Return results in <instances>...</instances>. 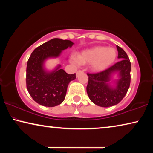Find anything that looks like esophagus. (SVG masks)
<instances>
[{"instance_id":"esophagus-1","label":"esophagus","mask_w":153,"mask_h":153,"mask_svg":"<svg viewBox=\"0 0 153 153\" xmlns=\"http://www.w3.org/2000/svg\"><path fill=\"white\" fill-rule=\"evenodd\" d=\"M82 71H81V70H79V71H77V73H76V76L77 77H78V76H79V75L80 74H82Z\"/></svg>"}]
</instances>
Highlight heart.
Segmentation results:
<instances>
[{
	"mask_svg": "<svg viewBox=\"0 0 153 153\" xmlns=\"http://www.w3.org/2000/svg\"><path fill=\"white\" fill-rule=\"evenodd\" d=\"M117 56L115 48L97 46L82 51L76 56H72L70 61L78 65H90V68L95 72H100L108 69L114 63Z\"/></svg>",
	"mask_w": 153,
	"mask_h": 153,
	"instance_id": "1",
	"label": "heart"
}]
</instances>
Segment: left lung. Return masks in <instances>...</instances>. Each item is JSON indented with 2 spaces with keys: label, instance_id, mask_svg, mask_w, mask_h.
Segmentation results:
<instances>
[{
  "label": "left lung",
  "instance_id": "left-lung-1",
  "mask_svg": "<svg viewBox=\"0 0 153 153\" xmlns=\"http://www.w3.org/2000/svg\"><path fill=\"white\" fill-rule=\"evenodd\" d=\"M120 61L98 74H88L87 94L90 100L99 107L117 105L125 97L130 85L131 63L126 53L117 45Z\"/></svg>",
  "mask_w": 153,
  "mask_h": 153
}]
</instances>
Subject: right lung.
Returning a JSON list of instances; mask_svg holds the SVG:
<instances>
[{"label":"right lung","instance_id":"obj_1","mask_svg":"<svg viewBox=\"0 0 153 153\" xmlns=\"http://www.w3.org/2000/svg\"><path fill=\"white\" fill-rule=\"evenodd\" d=\"M74 45L71 40L53 38L31 54L27 63L26 86L30 95L39 105L53 107L63 102L69 83L76 79V74H67L59 64L48 70L45 62L59 57L62 51Z\"/></svg>","mask_w":153,"mask_h":153}]
</instances>
